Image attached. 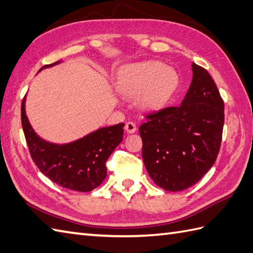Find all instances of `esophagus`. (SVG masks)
Masks as SVG:
<instances>
[{"label":"esophagus","instance_id":"1","mask_svg":"<svg viewBox=\"0 0 253 253\" xmlns=\"http://www.w3.org/2000/svg\"><path fill=\"white\" fill-rule=\"evenodd\" d=\"M125 130L127 131V133H133V132H136V130H137L136 124H135V123H132V122H128V123H126V125H125Z\"/></svg>","mask_w":253,"mask_h":253}]
</instances>
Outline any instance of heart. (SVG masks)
<instances>
[{"label":"heart","mask_w":253,"mask_h":253,"mask_svg":"<svg viewBox=\"0 0 253 253\" xmlns=\"http://www.w3.org/2000/svg\"><path fill=\"white\" fill-rule=\"evenodd\" d=\"M178 85V75L158 61H146L124 67L116 79L118 93L133 100L139 109L160 110L173 95Z\"/></svg>","instance_id":"1"}]
</instances>
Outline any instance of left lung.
I'll use <instances>...</instances> for the list:
<instances>
[{
	"instance_id": "left-lung-1",
	"label": "left lung",
	"mask_w": 253,
	"mask_h": 253,
	"mask_svg": "<svg viewBox=\"0 0 253 253\" xmlns=\"http://www.w3.org/2000/svg\"><path fill=\"white\" fill-rule=\"evenodd\" d=\"M147 118L139 132L151 179L168 191L197 184L215 163L224 126V102L210 74L192 63V82L181 104Z\"/></svg>"
}]
</instances>
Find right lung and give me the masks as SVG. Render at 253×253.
Masks as SVG:
<instances>
[{
    "label": "right lung",
    "mask_w": 253,
    "mask_h": 253,
    "mask_svg": "<svg viewBox=\"0 0 253 253\" xmlns=\"http://www.w3.org/2000/svg\"><path fill=\"white\" fill-rule=\"evenodd\" d=\"M61 62L45 65L40 71ZM25 106L26 96L21 103V125L31 158L41 173L71 190L88 192L99 187L106 177V160L123 140L124 124L99 128L68 143H54L37 135Z\"/></svg>",
    "instance_id": "right-lung-1"
}]
</instances>
